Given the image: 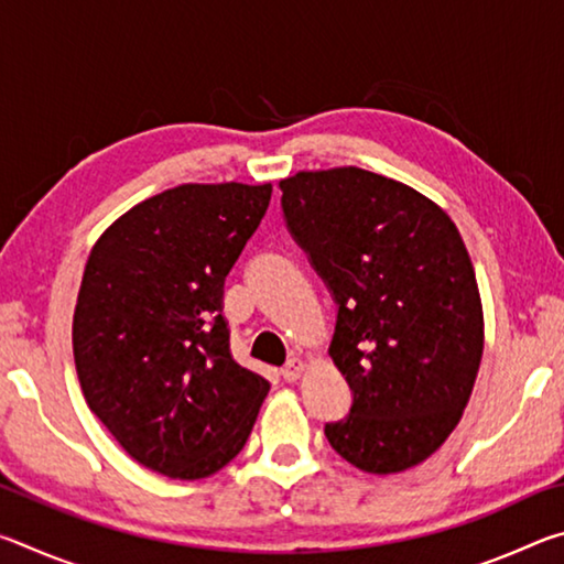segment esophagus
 Instances as JSON below:
<instances>
[{
	"mask_svg": "<svg viewBox=\"0 0 564 564\" xmlns=\"http://www.w3.org/2000/svg\"><path fill=\"white\" fill-rule=\"evenodd\" d=\"M303 368H305V362L301 358H291L281 368V376H283V380H289V383H295V380L303 376Z\"/></svg>",
	"mask_w": 564,
	"mask_h": 564,
	"instance_id": "esophagus-1",
	"label": "esophagus"
}]
</instances>
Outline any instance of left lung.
Masks as SVG:
<instances>
[{
  "label": "left lung",
  "mask_w": 564,
  "mask_h": 564,
  "mask_svg": "<svg viewBox=\"0 0 564 564\" xmlns=\"http://www.w3.org/2000/svg\"><path fill=\"white\" fill-rule=\"evenodd\" d=\"M295 238L338 305L330 358L352 405L326 437L362 473L423 463L460 423L482 358L475 269L441 206L358 166L281 181Z\"/></svg>",
  "instance_id": "8db88e82"
}]
</instances>
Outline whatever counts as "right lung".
I'll return each mask as SVG.
<instances>
[{
  "instance_id": "obj_1",
  "label": "right lung",
  "mask_w": 564,
  "mask_h": 564,
  "mask_svg": "<svg viewBox=\"0 0 564 564\" xmlns=\"http://www.w3.org/2000/svg\"><path fill=\"white\" fill-rule=\"evenodd\" d=\"M271 184H181L129 208L94 243L74 308L87 405L133 460L202 480L243 451L269 380L238 366L224 281Z\"/></svg>"
}]
</instances>
